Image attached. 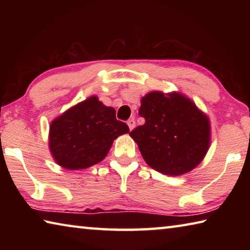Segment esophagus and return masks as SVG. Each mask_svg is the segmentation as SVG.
<instances>
[{"label": "esophagus", "instance_id": "obj_1", "mask_svg": "<svg viewBox=\"0 0 250 250\" xmlns=\"http://www.w3.org/2000/svg\"><path fill=\"white\" fill-rule=\"evenodd\" d=\"M126 124H128V125H129V129L132 130L134 128V125H135V121H134L133 118H131V119L126 121Z\"/></svg>", "mask_w": 250, "mask_h": 250}]
</instances>
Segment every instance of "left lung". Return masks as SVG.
I'll return each instance as SVG.
<instances>
[{"instance_id": "obj_1", "label": "left lung", "mask_w": 250, "mask_h": 250, "mask_svg": "<svg viewBox=\"0 0 250 250\" xmlns=\"http://www.w3.org/2000/svg\"><path fill=\"white\" fill-rule=\"evenodd\" d=\"M139 115L145 125L129 134L152 168L176 176L200 164L209 146V121L191 100L175 92H149Z\"/></svg>"}]
</instances>
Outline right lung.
<instances>
[{
	"mask_svg": "<svg viewBox=\"0 0 250 250\" xmlns=\"http://www.w3.org/2000/svg\"><path fill=\"white\" fill-rule=\"evenodd\" d=\"M49 149L59 166L82 170L108 154L112 142L128 133L129 126L117 120L115 109L90 97L55 119L49 128Z\"/></svg>",
	"mask_w": 250,
	"mask_h": 250,
	"instance_id": "add662e5",
	"label": "right lung"
}]
</instances>
